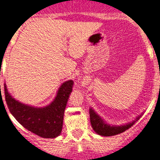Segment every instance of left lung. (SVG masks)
Segmentation results:
<instances>
[{
  "instance_id": "left-lung-1",
  "label": "left lung",
  "mask_w": 160,
  "mask_h": 160,
  "mask_svg": "<svg viewBox=\"0 0 160 160\" xmlns=\"http://www.w3.org/2000/svg\"><path fill=\"white\" fill-rule=\"evenodd\" d=\"M89 116H90V122H91L93 131L98 135L103 136H115V135L122 133L135 123V122H132V123H129L127 125L118 126V127L108 125L98 114L95 113V112L92 108L89 109ZM139 118H137L136 119H139Z\"/></svg>"
}]
</instances>
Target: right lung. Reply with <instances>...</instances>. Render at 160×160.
Here are the masks:
<instances>
[{"instance_id":"right-lung-1","label":"right lung","mask_w":160,"mask_h":160,"mask_svg":"<svg viewBox=\"0 0 160 160\" xmlns=\"http://www.w3.org/2000/svg\"><path fill=\"white\" fill-rule=\"evenodd\" d=\"M73 84L72 80L63 83L54 101L45 108H33L16 101L8 93L6 84L5 98L10 113L24 128L43 138H55L62 132L65 108Z\"/></svg>"}]
</instances>
